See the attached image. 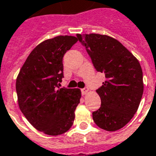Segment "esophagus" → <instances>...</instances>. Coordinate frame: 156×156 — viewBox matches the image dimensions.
<instances>
[{
  "instance_id": "1",
  "label": "esophagus",
  "mask_w": 156,
  "mask_h": 156,
  "mask_svg": "<svg viewBox=\"0 0 156 156\" xmlns=\"http://www.w3.org/2000/svg\"><path fill=\"white\" fill-rule=\"evenodd\" d=\"M81 92H82V94H83V95L87 94H88V88H82Z\"/></svg>"
}]
</instances>
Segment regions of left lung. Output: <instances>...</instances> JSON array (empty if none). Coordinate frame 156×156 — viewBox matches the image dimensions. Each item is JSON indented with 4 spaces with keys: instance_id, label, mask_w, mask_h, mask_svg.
I'll use <instances>...</instances> for the list:
<instances>
[{
    "instance_id": "1",
    "label": "left lung",
    "mask_w": 156,
    "mask_h": 156,
    "mask_svg": "<svg viewBox=\"0 0 156 156\" xmlns=\"http://www.w3.org/2000/svg\"><path fill=\"white\" fill-rule=\"evenodd\" d=\"M77 38L105 80L96 92L101 106L93 112L98 127L116 131L130 121L137 111L144 91L143 72L137 58L116 39L100 34H77Z\"/></svg>"
}]
</instances>
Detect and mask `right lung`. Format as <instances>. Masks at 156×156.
I'll return each instance as SVG.
<instances>
[{"mask_svg":"<svg viewBox=\"0 0 156 156\" xmlns=\"http://www.w3.org/2000/svg\"><path fill=\"white\" fill-rule=\"evenodd\" d=\"M77 41L73 36L45 40L29 54L16 78L21 111L33 127L48 135H59L72 127L80 103V89L59 88L62 58Z\"/></svg>","mask_w":156,"mask_h":156,"instance_id":"obj_1","label":"right lung"}]
</instances>
